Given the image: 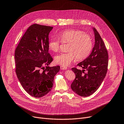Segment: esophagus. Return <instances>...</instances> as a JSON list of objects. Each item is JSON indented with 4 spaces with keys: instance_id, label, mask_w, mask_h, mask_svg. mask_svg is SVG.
Returning a JSON list of instances; mask_svg holds the SVG:
<instances>
[{
    "instance_id": "obj_1",
    "label": "esophagus",
    "mask_w": 124,
    "mask_h": 124,
    "mask_svg": "<svg viewBox=\"0 0 124 124\" xmlns=\"http://www.w3.org/2000/svg\"><path fill=\"white\" fill-rule=\"evenodd\" d=\"M60 68L61 70H67V68L66 67H64V66H61L60 67Z\"/></svg>"
}]
</instances>
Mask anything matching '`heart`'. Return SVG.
<instances>
[{
	"instance_id": "heart-1",
	"label": "heart",
	"mask_w": 124,
	"mask_h": 124,
	"mask_svg": "<svg viewBox=\"0 0 124 124\" xmlns=\"http://www.w3.org/2000/svg\"><path fill=\"white\" fill-rule=\"evenodd\" d=\"M58 37L62 43H68L67 52L61 53L55 56L54 61L57 64L68 66L76 58L81 61L86 58L91 52L93 41L89 34L77 29H69L59 33ZM60 41L51 37L48 43V47L52 51L59 50Z\"/></svg>"
}]
</instances>
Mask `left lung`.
I'll return each mask as SVG.
<instances>
[{
	"label": "left lung",
	"mask_w": 124,
	"mask_h": 124,
	"mask_svg": "<svg viewBox=\"0 0 124 124\" xmlns=\"http://www.w3.org/2000/svg\"><path fill=\"white\" fill-rule=\"evenodd\" d=\"M95 45L91 54L78 64L83 70H72L76 78L70 87L72 90L82 97H88L96 92L103 81L108 71V55L104 43L97 30L93 28ZM86 72L85 73L84 72Z\"/></svg>",
	"instance_id": "obj_1"
}]
</instances>
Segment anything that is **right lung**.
<instances>
[{
	"instance_id": "obj_1",
	"label": "right lung",
	"mask_w": 124,
	"mask_h": 124,
	"mask_svg": "<svg viewBox=\"0 0 124 124\" xmlns=\"http://www.w3.org/2000/svg\"><path fill=\"white\" fill-rule=\"evenodd\" d=\"M53 27L30 26L16 48V73L30 95L41 98L50 92L60 66L49 67L53 58L48 53V35ZM46 66V68L44 67Z\"/></svg>"
}]
</instances>
